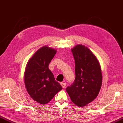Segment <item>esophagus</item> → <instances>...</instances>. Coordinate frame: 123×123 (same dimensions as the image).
I'll return each mask as SVG.
<instances>
[{
  "mask_svg": "<svg viewBox=\"0 0 123 123\" xmlns=\"http://www.w3.org/2000/svg\"><path fill=\"white\" fill-rule=\"evenodd\" d=\"M60 84L61 85V86H62V87H63V88H65V86H66V84L65 83H63V82L60 83Z\"/></svg>",
  "mask_w": 123,
  "mask_h": 123,
  "instance_id": "esophagus-1",
  "label": "esophagus"
}]
</instances>
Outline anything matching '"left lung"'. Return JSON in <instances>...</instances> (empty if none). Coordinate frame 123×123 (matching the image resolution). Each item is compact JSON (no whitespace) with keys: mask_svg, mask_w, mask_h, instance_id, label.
Masks as SVG:
<instances>
[{"mask_svg":"<svg viewBox=\"0 0 123 123\" xmlns=\"http://www.w3.org/2000/svg\"><path fill=\"white\" fill-rule=\"evenodd\" d=\"M71 50L75 60V78L66 91L74 104L83 107L98 95L102 85V73L98 60L86 46L77 45Z\"/></svg>","mask_w":123,"mask_h":123,"instance_id":"obj_1","label":"left lung"}]
</instances>
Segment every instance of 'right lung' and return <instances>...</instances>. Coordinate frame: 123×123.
Masks as SVG:
<instances>
[{
    "mask_svg": "<svg viewBox=\"0 0 123 123\" xmlns=\"http://www.w3.org/2000/svg\"><path fill=\"white\" fill-rule=\"evenodd\" d=\"M56 53V50L44 46L34 54L26 66L24 77L26 88L31 98L40 104L50 102L62 89L48 68Z\"/></svg>",
    "mask_w": 123,
    "mask_h": 123,
    "instance_id": "right-lung-1",
    "label": "right lung"
}]
</instances>
